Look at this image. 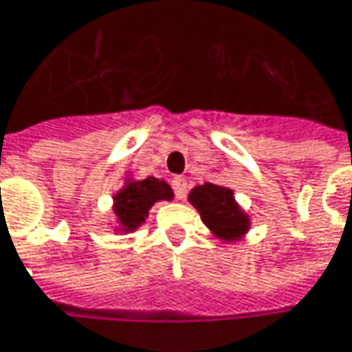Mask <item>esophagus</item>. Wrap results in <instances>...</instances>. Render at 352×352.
I'll list each match as a JSON object with an SVG mask.
<instances>
[{
	"mask_svg": "<svg viewBox=\"0 0 352 352\" xmlns=\"http://www.w3.org/2000/svg\"><path fill=\"white\" fill-rule=\"evenodd\" d=\"M173 191H175V197L181 201V199H185V195H187V179L185 177H175L173 179Z\"/></svg>",
	"mask_w": 352,
	"mask_h": 352,
	"instance_id": "34e87169",
	"label": "esophagus"
}]
</instances>
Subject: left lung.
<instances>
[{
  "instance_id": "8db88e82",
  "label": "left lung",
  "mask_w": 352,
  "mask_h": 352,
  "mask_svg": "<svg viewBox=\"0 0 352 352\" xmlns=\"http://www.w3.org/2000/svg\"><path fill=\"white\" fill-rule=\"evenodd\" d=\"M191 203L210 232L224 242L240 240L250 228V219L234 201L232 189H226L214 183L197 185L189 192Z\"/></svg>"
}]
</instances>
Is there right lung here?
<instances>
[{
	"instance_id": "right-lung-1",
	"label": "right lung",
	"mask_w": 352,
	"mask_h": 352,
	"mask_svg": "<svg viewBox=\"0 0 352 352\" xmlns=\"http://www.w3.org/2000/svg\"><path fill=\"white\" fill-rule=\"evenodd\" d=\"M173 189L155 177H147L142 181L128 179L126 185L114 195V214L120 228L124 232H133L138 226L146 222L149 208L157 201H171Z\"/></svg>"
}]
</instances>
